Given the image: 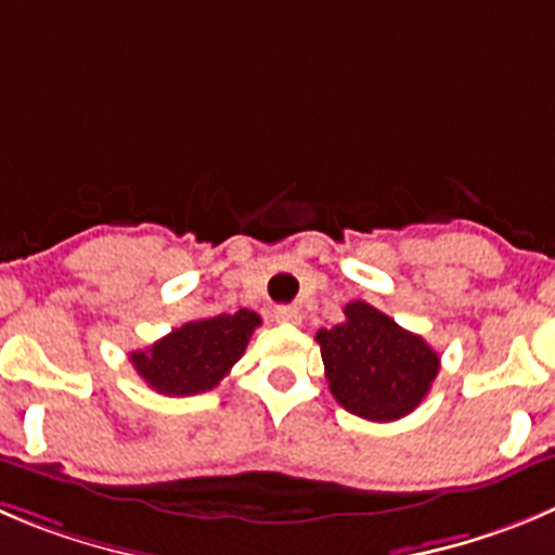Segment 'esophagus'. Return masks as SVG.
<instances>
[{
	"mask_svg": "<svg viewBox=\"0 0 555 555\" xmlns=\"http://www.w3.org/2000/svg\"><path fill=\"white\" fill-rule=\"evenodd\" d=\"M273 320L282 325H301V309L298 307H276L273 309Z\"/></svg>",
	"mask_w": 555,
	"mask_h": 555,
	"instance_id": "1",
	"label": "esophagus"
}]
</instances>
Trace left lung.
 Returning a JSON list of instances; mask_svg holds the SVG:
<instances>
[{
    "instance_id": "left-lung-1",
    "label": "left lung",
    "mask_w": 555,
    "mask_h": 555,
    "mask_svg": "<svg viewBox=\"0 0 555 555\" xmlns=\"http://www.w3.org/2000/svg\"><path fill=\"white\" fill-rule=\"evenodd\" d=\"M320 356L334 400L370 422H397L429 395L441 359L364 301L345 307V323L318 331Z\"/></svg>"
}]
</instances>
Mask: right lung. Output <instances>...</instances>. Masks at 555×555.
<instances>
[{
	"label": "right lung",
	"instance_id": "add662e5",
	"mask_svg": "<svg viewBox=\"0 0 555 555\" xmlns=\"http://www.w3.org/2000/svg\"><path fill=\"white\" fill-rule=\"evenodd\" d=\"M260 323V314L251 309L191 320L147 350L131 353V364L158 395L191 397L210 391L230 375Z\"/></svg>",
	"mask_w": 555,
	"mask_h": 555
}]
</instances>
